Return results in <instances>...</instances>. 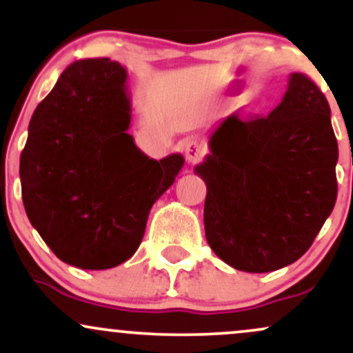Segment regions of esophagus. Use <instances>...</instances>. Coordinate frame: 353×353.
I'll return each instance as SVG.
<instances>
[{
	"label": "esophagus",
	"instance_id": "obj_1",
	"mask_svg": "<svg viewBox=\"0 0 353 353\" xmlns=\"http://www.w3.org/2000/svg\"><path fill=\"white\" fill-rule=\"evenodd\" d=\"M205 152H208V149H205V145L202 144L201 141L190 139L185 143V159H188L190 164L201 163V161L204 159Z\"/></svg>",
	"mask_w": 353,
	"mask_h": 353
}]
</instances>
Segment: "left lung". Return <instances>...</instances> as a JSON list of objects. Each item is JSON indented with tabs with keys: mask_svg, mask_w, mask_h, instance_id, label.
Segmentation results:
<instances>
[{
	"mask_svg": "<svg viewBox=\"0 0 353 353\" xmlns=\"http://www.w3.org/2000/svg\"><path fill=\"white\" fill-rule=\"evenodd\" d=\"M209 149L194 171L208 185L204 229L217 257L252 274L301 259L337 199L339 145L314 81L292 72L269 116H229Z\"/></svg>",
	"mask_w": 353,
	"mask_h": 353,
	"instance_id": "left-lung-1",
	"label": "left lung"
}]
</instances>
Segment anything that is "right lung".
<instances>
[{
	"label": "right lung",
	"mask_w": 353,
	"mask_h": 353,
	"mask_svg": "<svg viewBox=\"0 0 353 353\" xmlns=\"http://www.w3.org/2000/svg\"><path fill=\"white\" fill-rule=\"evenodd\" d=\"M128 72L109 58L76 61L38 104L19 159L28 219L66 264L128 261L149 210L176 181L181 154L156 161L128 134Z\"/></svg>",
	"instance_id": "1"
}]
</instances>
